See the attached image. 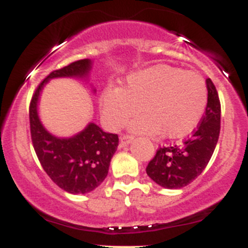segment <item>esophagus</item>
<instances>
[{"label":"esophagus","instance_id":"obj_1","mask_svg":"<svg viewBox=\"0 0 248 248\" xmlns=\"http://www.w3.org/2000/svg\"><path fill=\"white\" fill-rule=\"evenodd\" d=\"M133 137L132 136H122L121 138H120V145H121V146H127V145L128 144H131L132 141H133Z\"/></svg>","mask_w":248,"mask_h":248}]
</instances>
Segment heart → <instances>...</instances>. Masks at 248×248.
Returning <instances> with one entry per match:
<instances>
[{"label":"heart","mask_w":248,"mask_h":248,"mask_svg":"<svg viewBox=\"0 0 248 248\" xmlns=\"http://www.w3.org/2000/svg\"><path fill=\"white\" fill-rule=\"evenodd\" d=\"M207 104V87L202 76L159 64L134 72L120 89L102 93L106 124L117 131L140 109L131 122L134 133L177 139L196 129Z\"/></svg>","instance_id":"1"}]
</instances>
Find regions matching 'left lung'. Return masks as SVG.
<instances>
[{"mask_svg": "<svg viewBox=\"0 0 248 248\" xmlns=\"http://www.w3.org/2000/svg\"><path fill=\"white\" fill-rule=\"evenodd\" d=\"M207 104L196 131L181 145L159 147L146 172L157 185L182 188L202 174L215 151L221 129V103L211 79H206Z\"/></svg>", "mask_w": 248, "mask_h": 248, "instance_id": "left-lung-1", "label": "left lung"}]
</instances>
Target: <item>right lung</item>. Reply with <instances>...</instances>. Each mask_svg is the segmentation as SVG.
<instances>
[{"instance_id":"add662e5","label":"right lung","mask_w":248,"mask_h":248,"mask_svg":"<svg viewBox=\"0 0 248 248\" xmlns=\"http://www.w3.org/2000/svg\"><path fill=\"white\" fill-rule=\"evenodd\" d=\"M92 68L90 59L79 60L51 72L39 84L30 104V127L34 151L50 179L63 191L85 194L99 186L108 175L110 161L119 145L117 134L107 133L93 122L69 138H60L46 131L38 115L41 92L55 78L86 80ZM93 93L96 89L92 90Z\"/></svg>"}]
</instances>
